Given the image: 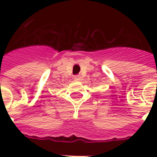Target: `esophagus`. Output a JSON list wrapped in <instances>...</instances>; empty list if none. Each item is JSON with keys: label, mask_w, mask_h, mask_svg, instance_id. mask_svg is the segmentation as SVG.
I'll list each match as a JSON object with an SVG mask.
<instances>
[{"label": "esophagus", "mask_w": 157, "mask_h": 157, "mask_svg": "<svg viewBox=\"0 0 157 157\" xmlns=\"http://www.w3.org/2000/svg\"><path fill=\"white\" fill-rule=\"evenodd\" d=\"M82 77L79 75H76L75 76V81H81Z\"/></svg>", "instance_id": "obj_1"}]
</instances>
